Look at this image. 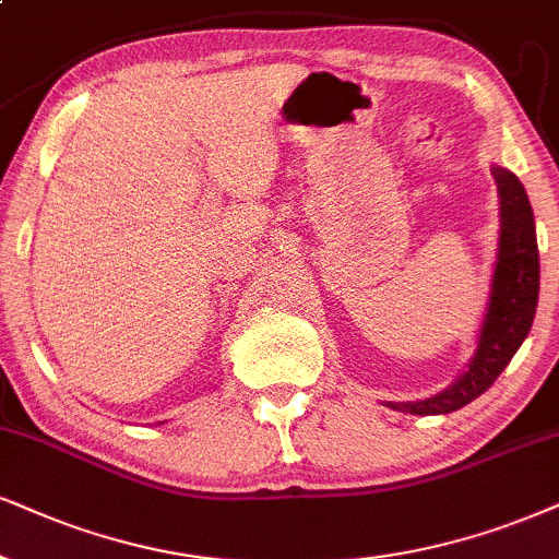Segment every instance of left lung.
I'll list each match as a JSON object with an SVG mask.
<instances>
[{"label":"left lung","instance_id":"8db88e82","mask_svg":"<svg viewBox=\"0 0 559 559\" xmlns=\"http://www.w3.org/2000/svg\"><path fill=\"white\" fill-rule=\"evenodd\" d=\"M500 193V247L492 294L479 330L477 350L467 371L447 392L420 402H390V407L409 415H447L469 405L490 390L500 371L511 364L515 350L532 330L539 299V250H536L534 214L521 180L508 169L492 167Z\"/></svg>","mask_w":559,"mask_h":559}]
</instances>
